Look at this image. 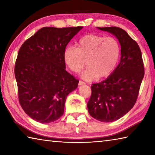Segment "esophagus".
<instances>
[{
  "instance_id": "34e87169",
  "label": "esophagus",
  "mask_w": 155,
  "mask_h": 155,
  "mask_svg": "<svg viewBox=\"0 0 155 155\" xmlns=\"http://www.w3.org/2000/svg\"><path fill=\"white\" fill-rule=\"evenodd\" d=\"M85 82H83L82 81H79V82H78V85H85Z\"/></svg>"
}]
</instances>
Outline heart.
Listing matches in <instances>:
<instances>
[{
	"label": "heart",
	"mask_w": 155,
	"mask_h": 155,
	"mask_svg": "<svg viewBox=\"0 0 155 155\" xmlns=\"http://www.w3.org/2000/svg\"><path fill=\"white\" fill-rule=\"evenodd\" d=\"M120 54V46L111 37L89 34L81 38L77 47L69 46L64 52V59L72 72L78 73L85 66L81 77L85 81L105 78L116 67ZM87 63H86V61Z\"/></svg>",
	"instance_id": "heart-1"
}]
</instances>
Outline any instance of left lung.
<instances>
[{
  "instance_id": "8db88e82",
  "label": "left lung",
  "mask_w": 155,
  "mask_h": 155,
  "mask_svg": "<svg viewBox=\"0 0 155 155\" xmlns=\"http://www.w3.org/2000/svg\"><path fill=\"white\" fill-rule=\"evenodd\" d=\"M116 37L121 46L120 62L107 79L91 86L87 103L89 114L103 122L120 119L133 108L137 101L144 76L141 50L122 28L98 27Z\"/></svg>"
}]
</instances>
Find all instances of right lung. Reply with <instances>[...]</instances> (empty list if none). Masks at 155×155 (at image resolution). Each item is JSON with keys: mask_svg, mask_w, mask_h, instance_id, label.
Wrapping results in <instances>:
<instances>
[{"mask_svg": "<svg viewBox=\"0 0 155 155\" xmlns=\"http://www.w3.org/2000/svg\"><path fill=\"white\" fill-rule=\"evenodd\" d=\"M83 27H43L26 40L15 64L21 107L35 121L47 124L64 114L68 94L78 81L65 70L64 52Z\"/></svg>", "mask_w": 155, "mask_h": 155, "instance_id": "1", "label": "right lung"}]
</instances>
